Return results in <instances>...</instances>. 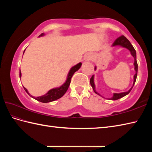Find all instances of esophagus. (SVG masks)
<instances>
[{
    "label": "esophagus",
    "mask_w": 152,
    "mask_h": 152,
    "mask_svg": "<svg viewBox=\"0 0 152 152\" xmlns=\"http://www.w3.org/2000/svg\"><path fill=\"white\" fill-rule=\"evenodd\" d=\"M84 59L86 61H90L91 59V56L90 54H87L85 56Z\"/></svg>",
    "instance_id": "esophagus-1"
}]
</instances>
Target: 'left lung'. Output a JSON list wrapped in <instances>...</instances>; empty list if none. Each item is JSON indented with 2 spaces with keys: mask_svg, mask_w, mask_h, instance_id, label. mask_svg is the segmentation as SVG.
<instances>
[{
  "mask_svg": "<svg viewBox=\"0 0 152 152\" xmlns=\"http://www.w3.org/2000/svg\"><path fill=\"white\" fill-rule=\"evenodd\" d=\"M112 47H116V46H120L121 48H126V49H127L129 51H130L131 55L132 56L134 57V70H135V74L134 75V78H133V86L131 87L130 88V89H129L127 91H125V92H122V93H113V96L112 97H111L110 99H108L109 100H112V101H115V100H118L119 99H121L122 97H124L125 95H128L129 93H130V91H131V89H133V86L135 83V82H136V80H137V72H138V64L137 62V53H136V51H135L134 48H133V46H132V44H131V42L129 40L127 39V38L125 37L124 36H121L120 37L118 38L117 39L115 40V42H114V44H112ZM96 66H95V70H96ZM90 84H91L92 88L93 89V91L96 93V94L99 95V96H103L99 94V93L96 91V89H95V82H94V75H93V76L91 77V78L90 79Z\"/></svg>",
  "mask_w": 152,
  "mask_h": 152,
  "instance_id": "obj_1",
  "label": "left lung"
}]
</instances>
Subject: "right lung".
<instances>
[{"instance_id":"right-lung-1","label":"right lung","mask_w":152,"mask_h":152,"mask_svg":"<svg viewBox=\"0 0 152 152\" xmlns=\"http://www.w3.org/2000/svg\"><path fill=\"white\" fill-rule=\"evenodd\" d=\"M45 34L44 33H42L39 37H43ZM26 50V49H25ZM25 50L23 51V53L25 52ZM82 66V63H79L76 65L73 66L71 69H70L69 73H68V75L66 77V81L64 82V83L63 85H61L60 87H58V88H55L51 89L50 90H49L46 94L42 95V96H37V97H35V96H33V95H31L29 93H28V90L24 88V89L25 90V91L27 93V94L31 96V97H33V99H36L37 101H40L41 102H44V103H47V102H52L56 101V100H57L60 99L61 97H62V96L64 95V93H65L67 91L68 88H69V87L70 86V80L71 78H72V77L73 76V74L75 73L76 71H78L80 68ZM19 77H21V70L19 69Z\"/></svg>"}]
</instances>
